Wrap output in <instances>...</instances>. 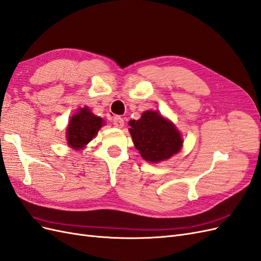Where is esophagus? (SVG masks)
<instances>
[{
    "label": "esophagus",
    "mask_w": 261,
    "mask_h": 261,
    "mask_svg": "<svg viewBox=\"0 0 261 261\" xmlns=\"http://www.w3.org/2000/svg\"><path fill=\"white\" fill-rule=\"evenodd\" d=\"M113 124L115 127L117 128H122L124 126V120L121 117V116H114L113 118Z\"/></svg>",
    "instance_id": "1"
}]
</instances>
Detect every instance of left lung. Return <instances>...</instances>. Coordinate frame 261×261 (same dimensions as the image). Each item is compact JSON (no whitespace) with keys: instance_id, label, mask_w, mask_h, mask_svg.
<instances>
[{"instance_id":"obj_1","label":"left lung","mask_w":261,"mask_h":261,"mask_svg":"<svg viewBox=\"0 0 261 261\" xmlns=\"http://www.w3.org/2000/svg\"><path fill=\"white\" fill-rule=\"evenodd\" d=\"M128 124L134 145L148 162L168 160L183 146L175 125L156 111H145L139 120L129 121Z\"/></svg>"}]
</instances>
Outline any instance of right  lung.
I'll return each mask as SVG.
<instances>
[{"instance_id": "obj_1", "label": "right lung", "mask_w": 261, "mask_h": 261, "mask_svg": "<svg viewBox=\"0 0 261 261\" xmlns=\"http://www.w3.org/2000/svg\"><path fill=\"white\" fill-rule=\"evenodd\" d=\"M105 125L100 116L94 115L89 108H83L70 117L66 128V139L70 148L80 150L97 135L101 126Z\"/></svg>"}]
</instances>
